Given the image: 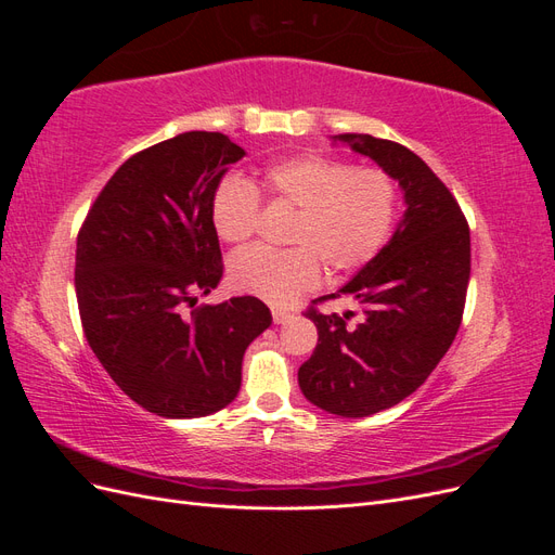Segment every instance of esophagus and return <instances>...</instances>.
I'll return each instance as SVG.
<instances>
[{"label": "esophagus", "mask_w": 555, "mask_h": 555, "mask_svg": "<svg viewBox=\"0 0 555 555\" xmlns=\"http://www.w3.org/2000/svg\"><path fill=\"white\" fill-rule=\"evenodd\" d=\"M292 317H294V314H292L289 310H282V308H273V322H275V324H287Z\"/></svg>", "instance_id": "obj_1"}]
</instances>
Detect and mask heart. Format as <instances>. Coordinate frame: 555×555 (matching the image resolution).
I'll return each mask as SVG.
<instances>
[{
  "label": "heart",
  "instance_id": "obj_1",
  "mask_svg": "<svg viewBox=\"0 0 555 555\" xmlns=\"http://www.w3.org/2000/svg\"><path fill=\"white\" fill-rule=\"evenodd\" d=\"M261 184L271 201L296 208L287 243L292 249L247 247L229 261L238 292L284 306L331 275L359 271L389 241L398 210V190L379 169L326 155L304 153L280 159L263 171ZM261 198L255 184L227 176L212 196V224L227 243H243L257 229Z\"/></svg>",
  "mask_w": 555,
  "mask_h": 555
}]
</instances>
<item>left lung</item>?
I'll return each instance as SVG.
<instances>
[{"mask_svg": "<svg viewBox=\"0 0 555 555\" xmlns=\"http://www.w3.org/2000/svg\"><path fill=\"white\" fill-rule=\"evenodd\" d=\"M333 143L371 157L405 201L377 257L343 289L317 298L351 296L361 322L349 326L351 312H306L319 340L298 367L300 391L328 414L357 418L414 393L456 338L469 282V229L444 182L405 145L371 133H338Z\"/></svg>", "mask_w": 555, "mask_h": 555, "instance_id": "1", "label": "left lung"}]
</instances>
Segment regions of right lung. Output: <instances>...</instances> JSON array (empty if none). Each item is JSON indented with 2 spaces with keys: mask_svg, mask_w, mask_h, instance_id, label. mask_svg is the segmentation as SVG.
<instances>
[{
  "mask_svg": "<svg viewBox=\"0 0 555 555\" xmlns=\"http://www.w3.org/2000/svg\"><path fill=\"white\" fill-rule=\"evenodd\" d=\"M245 150L217 131H184L129 157L90 208L76 243L86 338L147 412L196 418L238 396L247 345L271 326L259 298L194 307L222 280L212 196Z\"/></svg>",
  "mask_w": 555,
  "mask_h": 555,
  "instance_id": "1",
  "label": "right lung"
}]
</instances>
